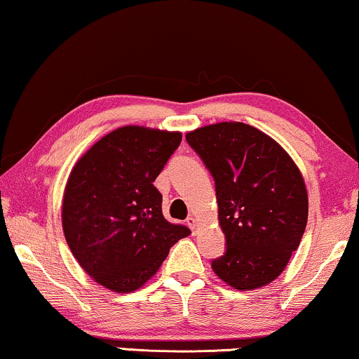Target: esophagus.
<instances>
[{"instance_id":"1","label":"esophagus","mask_w":359,"mask_h":359,"mask_svg":"<svg viewBox=\"0 0 359 359\" xmlns=\"http://www.w3.org/2000/svg\"><path fill=\"white\" fill-rule=\"evenodd\" d=\"M188 225H189L191 230L196 233V226H197V218H196V217H192V215H191V217H188Z\"/></svg>"}]
</instances>
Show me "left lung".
Masks as SVG:
<instances>
[{"instance_id": "1", "label": "left lung", "mask_w": 359, "mask_h": 359, "mask_svg": "<svg viewBox=\"0 0 359 359\" xmlns=\"http://www.w3.org/2000/svg\"><path fill=\"white\" fill-rule=\"evenodd\" d=\"M186 141L215 180L218 225L226 238V252L212 262L215 275L240 292L272 283L308 223L298 165L275 139L238 121L197 128Z\"/></svg>"}]
</instances>
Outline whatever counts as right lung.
Instances as JSON below:
<instances>
[{
	"instance_id": "add662e5",
	"label": "right lung",
	"mask_w": 359,
	"mask_h": 359,
	"mask_svg": "<svg viewBox=\"0 0 359 359\" xmlns=\"http://www.w3.org/2000/svg\"><path fill=\"white\" fill-rule=\"evenodd\" d=\"M180 131L128 124L108 133L74 163L61 204L72 256L98 285L139 290L173 244L191 235L162 214L154 181L181 142Z\"/></svg>"
}]
</instances>
